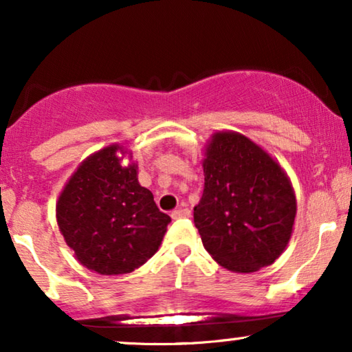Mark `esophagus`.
<instances>
[{"label":"esophagus","instance_id":"1","mask_svg":"<svg viewBox=\"0 0 352 352\" xmlns=\"http://www.w3.org/2000/svg\"><path fill=\"white\" fill-rule=\"evenodd\" d=\"M190 215H191V212H190V209H186V207H178V209H175L170 214V217L174 220H177V219H188V217H190Z\"/></svg>","mask_w":352,"mask_h":352}]
</instances>
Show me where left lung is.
Here are the masks:
<instances>
[{"mask_svg":"<svg viewBox=\"0 0 352 352\" xmlns=\"http://www.w3.org/2000/svg\"><path fill=\"white\" fill-rule=\"evenodd\" d=\"M202 167L204 192L192 217L206 250L234 273L273 265L289 244L296 215L284 170L234 132L212 137Z\"/></svg>","mask_w":352,"mask_h":352,"instance_id":"8db88e82","label":"left lung"}]
</instances>
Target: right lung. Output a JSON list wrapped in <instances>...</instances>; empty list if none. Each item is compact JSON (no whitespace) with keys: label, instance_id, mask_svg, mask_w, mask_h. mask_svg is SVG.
Here are the masks:
<instances>
[{"label":"right lung","instance_id":"right-lung-1","mask_svg":"<svg viewBox=\"0 0 352 352\" xmlns=\"http://www.w3.org/2000/svg\"><path fill=\"white\" fill-rule=\"evenodd\" d=\"M118 145L78 167L57 202V223L81 265L98 274H126L156 254L170 217L140 186L137 166H122Z\"/></svg>","mask_w":352,"mask_h":352}]
</instances>
